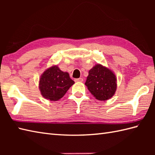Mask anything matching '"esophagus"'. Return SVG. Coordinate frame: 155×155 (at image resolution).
<instances>
[{
  "instance_id": "34e87169",
  "label": "esophagus",
  "mask_w": 155,
  "mask_h": 155,
  "mask_svg": "<svg viewBox=\"0 0 155 155\" xmlns=\"http://www.w3.org/2000/svg\"><path fill=\"white\" fill-rule=\"evenodd\" d=\"M74 81H75V82H83V78H75Z\"/></svg>"
}]
</instances>
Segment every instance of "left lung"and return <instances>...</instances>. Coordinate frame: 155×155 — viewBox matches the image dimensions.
<instances>
[{
  "mask_svg": "<svg viewBox=\"0 0 155 155\" xmlns=\"http://www.w3.org/2000/svg\"><path fill=\"white\" fill-rule=\"evenodd\" d=\"M85 85L97 99L106 101L113 97L116 91L117 78L109 69L97 64L88 72Z\"/></svg>",
  "mask_w": 155,
  "mask_h": 155,
  "instance_id": "8db88e82",
  "label": "left lung"
}]
</instances>
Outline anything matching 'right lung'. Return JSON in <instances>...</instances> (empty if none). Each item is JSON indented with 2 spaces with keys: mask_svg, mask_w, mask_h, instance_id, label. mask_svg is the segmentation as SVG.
Here are the masks:
<instances>
[{
  "mask_svg": "<svg viewBox=\"0 0 155 155\" xmlns=\"http://www.w3.org/2000/svg\"><path fill=\"white\" fill-rule=\"evenodd\" d=\"M74 83L68 72H62L57 66H53L42 74L39 89L45 98L54 101L63 97Z\"/></svg>",
  "mask_w": 155,
  "mask_h": 155,
  "instance_id": "1",
  "label": "right lung"
}]
</instances>
